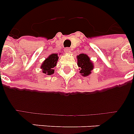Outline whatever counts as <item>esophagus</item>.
<instances>
[{
  "label": "esophagus",
  "mask_w": 134,
  "mask_h": 134,
  "mask_svg": "<svg viewBox=\"0 0 134 134\" xmlns=\"http://www.w3.org/2000/svg\"><path fill=\"white\" fill-rule=\"evenodd\" d=\"M71 51H72V49H70V48H67V49H66V53H69V52H70Z\"/></svg>",
  "instance_id": "34e87169"
}]
</instances>
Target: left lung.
I'll use <instances>...</instances> for the list:
<instances>
[{
	"label": "left lung",
	"instance_id": "obj_1",
	"mask_svg": "<svg viewBox=\"0 0 134 134\" xmlns=\"http://www.w3.org/2000/svg\"><path fill=\"white\" fill-rule=\"evenodd\" d=\"M77 63L80 67V73L83 76H87L91 74V71L93 70V62L90 60L89 57L86 54H81L77 55Z\"/></svg>",
	"mask_w": 134,
	"mask_h": 134
}]
</instances>
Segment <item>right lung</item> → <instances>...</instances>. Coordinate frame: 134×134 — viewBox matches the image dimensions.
I'll use <instances>...</instances> for the list:
<instances>
[{
	"label": "right lung",
	"instance_id": "1",
	"mask_svg": "<svg viewBox=\"0 0 134 134\" xmlns=\"http://www.w3.org/2000/svg\"><path fill=\"white\" fill-rule=\"evenodd\" d=\"M58 60V54H52L49 56H48V58L43 61L41 66V68L44 74L51 75L54 73V67L56 66L57 62Z\"/></svg>",
	"mask_w": 134,
	"mask_h": 134
}]
</instances>
